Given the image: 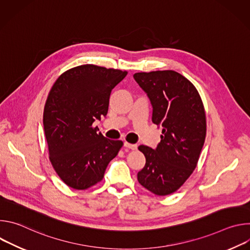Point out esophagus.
Instances as JSON below:
<instances>
[{"label": "esophagus", "instance_id": "obj_1", "mask_svg": "<svg viewBox=\"0 0 250 250\" xmlns=\"http://www.w3.org/2000/svg\"><path fill=\"white\" fill-rule=\"evenodd\" d=\"M124 146H125V148H128V149H131V150H135V149L137 148V146H136V145H130V144H128V142H125Z\"/></svg>", "mask_w": 250, "mask_h": 250}]
</instances>
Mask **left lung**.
Wrapping results in <instances>:
<instances>
[{"mask_svg": "<svg viewBox=\"0 0 250 250\" xmlns=\"http://www.w3.org/2000/svg\"><path fill=\"white\" fill-rule=\"evenodd\" d=\"M152 105V123L162 126L152 149L140 146L146 165L137 173L140 185L158 196L179 189L196 168L206 137V115L195 86L173 70L133 75Z\"/></svg>", "mask_w": 250, "mask_h": 250, "instance_id": "obj_1", "label": "left lung"}]
</instances>
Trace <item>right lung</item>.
<instances>
[{
    "label": "right lung",
    "mask_w": 250,
    "mask_h": 250,
    "mask_svg": "<svg viewBox=\"0 0 250 250\" xmlns=\"http://www.w3.org/2000/svg\"><path fill=\"white\" fill-rule=\"evenodd\" d=\"M126 74L86 64L66 71L51 88L43 127L51 164L67 186L85 190L100 182L123 146L98 134L93 124L105 118L112 90Z\"/></svg>",
    "instance_id": "right-lung-1"
}]
</instances>
